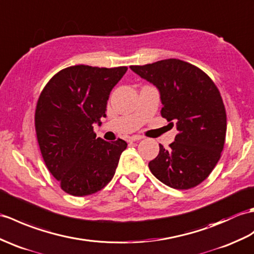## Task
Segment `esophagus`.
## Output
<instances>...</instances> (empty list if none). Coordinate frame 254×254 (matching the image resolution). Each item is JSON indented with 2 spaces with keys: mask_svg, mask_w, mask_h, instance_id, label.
Instances as JSON below:
<instances>
[{
  "mask_svg": "<svg viewBox=\"0 0 254 254\" xmlns=\"http://www.w3.org/2000/svg\"><path fill=\"white\" fill-rule=\"evenodd\" d=\"M141 138H143V137H141L140 135H133V136H129L127 140L129 141V143H133V141H137V140H140Z\"/></svg>",
  "mask_w": 254,
  "mask_h": 254,
  "instance_id": "1",
  "label": "esophagus"
}]
</instances>
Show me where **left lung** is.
<instances>
[{
  "instance_id": "obj_1",
  "label": "left lung",
  "mask_w": 254,
  "mask_h": 254,
  "mask_svg": "<svg viewBox=\"0 0 254 254\" xmlns=\"http://www.w3.org/2000/svg\"><path fill=\"white\" fill-rule=\"evenodd\" d=\"M135 73L160 91L162 118L179 133L148 163L156 178L175 190H190L208 178L219 162L226 137V110L219 88L193 64L170 58L144 66Z\"/></svg>"
}]
</instances>
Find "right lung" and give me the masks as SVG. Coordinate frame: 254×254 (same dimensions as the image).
Returning <instances> with one entry per match:
<instances>
[{
    "label": "right lung",
    "instance_id": "1",
    "mask_svg": "<svg viewBox=\"0 0 254 254\" xmlns=\"http://www.w3.org/2000/svg\"><path fill=\"white\" fill-rule=\"evenodd\" d=\"M127 67L76 64L57 72L41 92L34 127L45 166L62 190L75 197L95 193L113 180L127 141L96 138L113 87Z\"/></svg>",
    "mask_w": 254,
    "mask_h": 254
}]
</instances>
